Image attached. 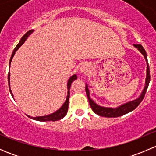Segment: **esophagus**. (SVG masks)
<instances>
[{
	"instance_id": "1",
	"label": "esophagus",
	"mask_w": 156,
	"mask_h": 156,
	"mask_svg": "<svg viewBox=\"0 0 156 156\" xmlns=\"http://www.w3.org/2000/svg\"><path fill=\"white\" fill-rule=\"evenodd\" d=\"M87 65H86V64H83L82 66H81V68H80V69H81V72H87Z\"/></svg>"
}]
</instances>
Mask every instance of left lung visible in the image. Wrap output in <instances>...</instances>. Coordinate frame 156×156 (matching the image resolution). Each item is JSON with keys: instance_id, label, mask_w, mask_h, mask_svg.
I'll return each instance as SVG.
<instances>
[{"instance_id": "obj_1", "label": "left lung", "mask_w": 156, "mask_h": 156, "mask_svg": "<svg viewBox=\"0 0 156 156\" xmlns=\"http://www.w3.org/2000/svg\"><path fill=\"white\" fill-rule=\"evenodd\" d=\"M133 47L136 48L142 53L143 56H144L146 62V81H145V87H144V90H142L141 94H140L139 97H137L135 100H131V101L127 102V103H124V104L121 105V106H118L116 108H110V107H104V106H101L97 105L92 99L90 97V91L88 89V85L87 84H86L85 87V90H86V94H87V97L88 98V101H89L90 106L91 108H92L93 111L96 113L98 115L102 116V117H106V118H116L119 117V116H122L123 115L127 114V113L133 111V109H135L138 106H139L140 103L142 102V100H144V96L147 90L148 86H149V81H150V73H149V64H148V60H147V55L144 50V48H143V46L141 44H133Z\"/></svg>"}]
</instances>
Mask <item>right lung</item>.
<instances>
[{
  "instance_id": "right-lung-1",
  "label": "right lung",
  "mask_w": 156,
  "mask_h": 156,
  "mask_svg": "<svg viewBox=\"0 0 156 156\" xmlns=\"http://www.w3.org/2000/svg\"><path fill=\"white\" fill-rule=\"evenodd\" d=\"M34 31V30H30V31H28V32H26V34H24V35L22 37L21 40L20 41V43L18 44V45H17L16 47V48L14 49L13 52H12V55H11V57H10V63H9V69L10 68V64H11V61H12V57H13V56L15 55L16 52V50H18L19 48H20V47L22 46V45L24 44V42L26 41V39L28 38V37L30 35V34H31V33ZM10 69H9V73H8V84H9V89H10V92L11 94V95H12V97H13V94H12V90H11L10 89ZM75 79H77V75H72V76L69 78V79L68 80V82H67V89H68V93H67V97H66V101L65 103H63V104L62 105V106H61L60 108H59L58 110H56L55 112L53 113H51V114L50 115H44V116H38V117H31V116L28 115H26L28 116V117L30 118V119H33V120H36V121H38V122H48V121H52V122H55V121H58V120H60V119H62V118L65 117L66 115L67 114V111H68V108H69V95H70V93H69V89H70V87H71V84H72V82L73 81H75ZM14 99V98H13Z\"/></svg>"
}]
</instances>
